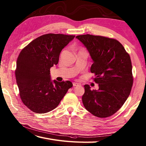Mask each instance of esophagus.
I'll use <instances>...</instances> for the list:
<instances>
[{"label":"esophagus","instance_id":"1","mask_svg":"<svg viewBox=\"0 0 146 146\" xmlns=\"http://www.w3.org/2000/svg\"><path fill=\"white\" fill-rule=\"evenodd\" d=\"M73 86H78L79 84H78V83H77L73 82Z\"/></svg>","mask_w":146,"mask_h":146}]
</instances>
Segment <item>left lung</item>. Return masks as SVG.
<instances>
[{
	"label": "left lung",
	"instance_id": "8db88e82",
	"mask_svg": "<svg viewBox=\"0 0 146 146\" xmlns=\"http://www.w3.org/2000/svg\"><path fill=\"white\" fill-rule=\"evenodd\" d=\"M76 38L88 51L94 63L98 90L85 85L82 102L94 115L106 118L112 115L125 103L133 85L132 63L129 54L117 40L100 36L79 35Z\"/></svg>",
	"mask_w": 146,
	"mask_h": 146
}]
</instances>
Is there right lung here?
Instances as JSON below:
<instances>
[{
    "label": "right lung",
    "mask_w": 146,
    "mask_h": 146,
    "mask_svg": "<svg viewBox=\"0 0 146 146\" xmlns=\"http://www.w3.org/2000/svg\"><path fill=\"white\" fill-rule=\"evenodd\" d=\"M75 38L73 35L46 34L24 48L17 58L15 78L22 102L37 113L56 107L68 89L70 81H51L50 68L58 63L60 52Z\"/></svg>",
    "instance_id": "add662e5"
}]
</instances>
